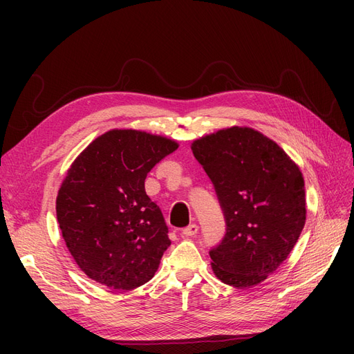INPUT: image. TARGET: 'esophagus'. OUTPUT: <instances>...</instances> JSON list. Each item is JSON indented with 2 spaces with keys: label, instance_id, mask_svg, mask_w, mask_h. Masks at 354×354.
Masks as SVG:
<instances>
[{
  "label": "esophagus",
  "instance_id": "obj_1",
  "mask_svg": "<svg viewBox=\"0 0 354 354\" xmlns=\"http://www.w3.org/2000/svg\"><path fill=\"white\" fill-rule=\"evenodd\" d=\"M198 232H199L198 224H189L187 227L181 230V234H183V236H195Z\"/></svg>",
  "mask_w": 354,
  "mask_h": 354
}]
</instances>
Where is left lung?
I'll list each match as a JSON object with an SVG mask.
<instances>
[{"label":"left lung","mask_w":354,"mask_h":354,"mask_svg":"<svg viewBox=\"0 0 354 354\" xmlns=\"http://www.w3.org/2000/svg\"><path fill=\"white\" fill-rule=\"evenodd\" d=\"M220 202L226 233L209 250L224 283L251 288L292 251L306 223L301 171L270 138L232 127L192 145Z\"/></svg>","instance_id":"1"}]
</instances>
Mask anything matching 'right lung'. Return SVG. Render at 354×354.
Here are the masks:
<instances>
[{"label":"right lung","instance_id":"obj_1","mask_svg":"<svg viewBox=\"0 0 354 354\" xmlns=\"http://www.w3.org/2000/svg\"><path fill=\"white\" fill-rule=\"evenodd\" d=\"M177 147L165 137L112 130L69 168L56 201L57 221L75 261L95 282L130 291L153 277L171 241L145 180Z\"/></svg>","mask_w":354,"mask_h":354}]
</instances>
